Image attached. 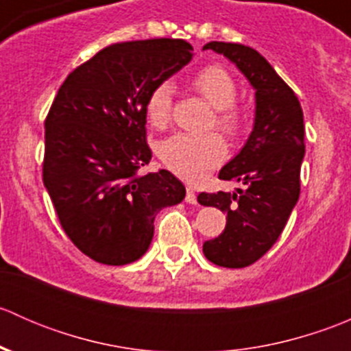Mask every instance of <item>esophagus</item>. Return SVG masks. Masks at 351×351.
<instances>
[{
  "label": "esophagus",
  "mask_w": 351,
  "mask_h": 351,
  "mask_svg": "<svg viewBox=\"0 0 351 351\" xmlns=\"http://www.w3.org/2000/svg\"><path fill=\"white\" fill-rule=\"evenodd\" d=\"M185 202H186V204H192V205L197 204V195H195V192H193V190L190 189V186H189V189H186Z\"/></svg>",
  "instance_id": "34e87169"
}]
</instances>
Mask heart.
Masks as SVG:
<instances>
[{
	"label": "heart",
	"mask_w": 351,
	"mask_h": 351,
	"mask_svg": "<svg viewBox=\"0 0 351 351\" xmlns=\"http://www.w3.org/2000/svg\"><path fill=\"white\" fill-rule=\"evenodd\" d=\"M192 86L217 110V125L229 134L241 129L243 115L234 107L238 86L234 77L222 66H207L192 76ZM173 104V84L169 81L156 84L146 101V113L154 127L169 120ZM162 162L186 182H202L228 154L224 139L217 134H175L162 143Z\"/></svg>",
	"instance_id": "1"
}]
</instances>
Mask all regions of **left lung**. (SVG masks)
<instances>
[{
  "mask_svg": "<svg viewBox=\"0 0 351 351\" xmlns=\"http://www.w3.org/2000/svg\"><path fill=\"white\" fill-rule=\"evenodd\" d=\"M214 51L241 71L254 90L253 130L238 154L219 171L221 180L243 183L239 193H205L198 204L226 214V229L204 243L214 265L243 268L260 260L284 231L299 200L304 159V115L295 93L254 49L241 44L208 42Z\"/></svg>",
  "mask_w": 351,
  "mask_h": 351,
  "instance_id": "obj_1",
  "label": "left lung"
}]
</instances>
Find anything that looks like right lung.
Returning a JSON list of instances; mask_svg holds the SVG:
<instances>
[{
	"label": "right lung",
	"mask_w": 351,
	"mask_h": 351,
	"mask_svg": "<svg viewBox=\"0 0 351 351\" xmlns=\"http://www.w3.org/2000/svg\"><path fill=\"white\" fill-rule=\"evenodd\" d=\"M193 58L185 40L153 38L105 47L74 69L45 120L44 185L74 246L112 267L137 261L154 219L185 198L168 169L149 165L146 101L156 84Z\"/></svg>",
	"instance_id": "obj_1"
}]
</instances>
